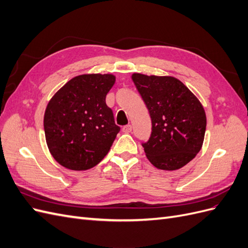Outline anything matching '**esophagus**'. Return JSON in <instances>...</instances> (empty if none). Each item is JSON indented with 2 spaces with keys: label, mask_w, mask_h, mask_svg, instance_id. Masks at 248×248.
Segmentation results:
<instances>
[{
  "label": "esophagus",
  "mask_w": 248,
  "mask_h": 248,
  "mask_svg": "<svg viewBox=\"0 0 248 248\" xmlns=\"http://www.w3.org/2000/svg\"><path fill=\"white\" fill-rule=\"evenodd\" d=\"M131 130H132V126L131 125H126V126H124L123 128H122V131L124 133H129V132H131Z\"/></svg>",
  "instance_id": "esophagus-1"
}]
</instances>
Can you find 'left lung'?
Masks as SVG:
<instances>
[{"instance_id":"1","label":"left lung","mask_w":248,"mask_h":248,"mask_svg":"<svg viewBox=\"0 0 248 248\" xmlns=\"http://www.w3.org/2000/svg\"><path fill=\"white\" fill-rule=\"evenodd\" d=\"M131 78L152 122L151 137L142 144L148 160L163 170L183 168L204 142L207 119L201 101L174 77L133 73Z\"/></svg>"}]
</instances>
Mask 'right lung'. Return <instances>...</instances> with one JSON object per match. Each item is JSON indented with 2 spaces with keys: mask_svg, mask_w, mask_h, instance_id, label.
<instances>
[{
  "mask_svg": "<svg viewBox=\"0 0 248 248\" xmlns=\"http://www.w3.org/2000/svg\"><path fill=\"white\" fill-rule=\"evenodd\" d=\"M114 74L74 77L56 92L44 112V133L51 156L62 167L87 170L97 166L114 142L120 127L106 97Z\"/></svg>",
  "mask_w": 248,
  "mask_h": 248,
  "instance_id": "right-lung-1",
  "label": "right lung"
}]
</instances>
